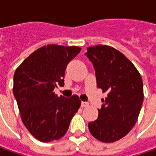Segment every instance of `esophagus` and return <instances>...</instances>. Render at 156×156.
<instances>
[{
	"instance_id": "1",
	"label": "esophagus",
	"mask_w": 156,
	"mask_h": 156,
	"mask_svg": "<svg viewBox=\"0 0 156 156\" xmlns=\"http://www.w3.org/2000/svg\"><path fill=\"white\" fill-rule=\"evenodd\" d=\"M89 105V103L88 102H85V101H82L81 102V106L82 107H87Z\"/></svg>"
}]
</instances>
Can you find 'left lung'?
<instances>
[{"label": "left lung", "instance_id": "obj_1", "mask_svg": "<svg viewBox=\"0 0 156 156\" xmlns=\"http://www.w3.org/2000/svg\"><path fill=\"white\" fill-rule=\"evenodd\" d=\"M97 86L107 96L98 119L88 124L91 135L102 142L123 138L135 125L143 102V83L138 70L118 50L107 45L87 48Z\"/></svg>", "mask_w": 156, "mask_h": 156}]
</instances>
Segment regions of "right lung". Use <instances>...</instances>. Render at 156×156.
<instances>
[{
	"instance_id": "1",
	"label": "right lung",
	"mask_w": 156,
	"mask_h": 156,
	"mask_svg": "<svg viewBox=\"0 0 156 156\" xmlns=\"http://www.w3.org/2000/svg\"><path fill=\"white\" fill-rule=\"evenodd\" d=\"M80 51L77 46L45 45L30 54L15 71L13 92L21 119L40 141L63 137L80 107L77 95L58 97L53 91L58 85L64 86L66 66Z\"/></svg>"
}]
</instances>
